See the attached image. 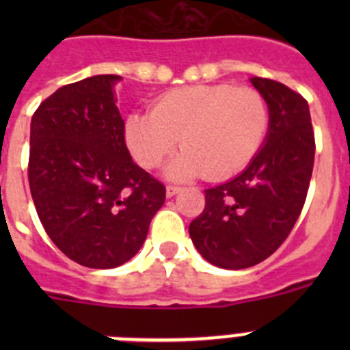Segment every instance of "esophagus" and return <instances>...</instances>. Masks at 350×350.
Returning a JSON list of instances; mask_svg holds the SVG:
<instances>
[{
  "instance_id": "34e87169",
  "label": "esophagus",
  "mask_w": 350,
  "mask_h": 350,
  "mask_svg": "<svg viewBox=\"0 0 350 350\" xmlns=\"http://www.w3.org/2000/svg\"><path fill=\"white\" fill-rule=\"evenodd\" d=\"M178 193H180V187H178V185H168V187H166V196L168 198L175 196V194Z\"/></svg>"
}]
</instances>
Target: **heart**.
Masks as SVG:
<instances>
[{"mask_svg": "<svg viewBox=\"0 0 350 350\" xmlns=\"http://www.w3.org/2000/svg\"><path fill=\"white\" fill-rule=\"evenodd\" d=\"M270 126L267 100L252 88L198 83L173 89L154 103L152 113H131L124 138L144 168H156L184 147L166 168L184 180L206 173L224 178L245 168L259 152Z\"/></svg>", "mask_w": 350, "mask_h": 350, "instance_id": "b5f03b06", "label": "heart"}]
</instances>
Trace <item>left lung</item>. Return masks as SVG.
<instances>
[{
  "label": "left lung",
  "instance_id": "1",
  "mask_svg": "<svg viewBox=\"0 0 350 350\" xmlns=\"http://www.w3.org/2000/svg\"><path fill=\"white\" fill-rule=\"evenodd\" d=\"M267 100V140L238 177L205 191V208L189 224L198 252L226 270H242L270 258L301 213L315 140L307 100L287 85L252 77Z\"/></svg>",
  "mask_w": 350,
  "mask_h": 350
}]
</instances>
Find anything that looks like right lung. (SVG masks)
Wrapping results in <instances>:
<instances>
[{
  "label": "right lung",
  "instance_id": "right-lung-1",
  "mask_svg": "<svg viewBox=\"0 0 350 350\" xmlns=\"http://www.w3.org/2000/svg\"><path fill=\"white\" fill-rule=\"evenodd\" d=\"M119 75L68 83L31 119L29 189L52 242L82 267L124 265L144 245L165 185L131 159L116 105Z\"/></svg>",
  "mask_w": 350,
  "mask_h": 350
}]
</instances>
